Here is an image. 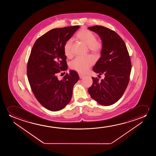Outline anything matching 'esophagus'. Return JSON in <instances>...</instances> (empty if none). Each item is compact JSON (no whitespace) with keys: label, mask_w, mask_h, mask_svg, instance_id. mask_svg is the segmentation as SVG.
<instances>
[{"label":"esophagus","mask_w":156,"mask_h":156,"mask_svg":"<svg viewBox=\"0 0 156 156\" xmlns=\"http://www.w3.org/2000/svg\"><path fill=\"white\" fill-rule=\"evenodd\" d=\"M79 76L80 79H81V78H83L84 77V75H81L80 73H79Z\"/></svg>","instance_id":"34e87169"}]
</instances>
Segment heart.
<instances>
[{
	"instance_id": "obj_1",
	"label": "heart",
	"mask_w": 156,
	"mask_h": 156,
	"mask_svg": "<svg viewBox=\"0 0 156 156\" xmlns=\"http://www.w3.org/2000/svg\"><path fill=\"white\" fill-rule=\"evenodd\" d=\"M76 38L84 44L87 45L88 49L95 53H100L103 48L102 41L96 39L94 32L87 29H82L77 32ZM64 54L67 58H70L73 56L72 41L71 40L66 41L63 47ZM95 58L92 55L86 57H78L71 62L70 67L78 73H83L94 64Z\"/></svg>"
}]
</instances>
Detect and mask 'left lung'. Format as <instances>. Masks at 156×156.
<instances>
[{
    "instance_id": "1",
    "label": "left lung",
    "mask_w": 156,
    "mask_h": 156,
    "mask_svg": "<svg viewBox=\"0 0 156 156\" xmlns=\"http://www.w3.org/2000/svg\"><path fill=\"white\" fill-rule=\"evenodd\" d=\"M88 29L97 33L102 41L101 57L93 71L105 76L101 81L92 77L93 84L88 92L100 105L108 106L117 102L126 90L132 69L130 56L125 43L115 31L101 26Z\"/></svg>"
}]
</instances>
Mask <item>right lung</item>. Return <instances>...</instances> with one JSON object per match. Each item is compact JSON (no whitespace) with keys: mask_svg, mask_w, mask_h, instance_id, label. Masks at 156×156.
Wrapping results in <instances>:
<instances>
[{"mask_svg":"<svg viewBox=\"0 0 156 156\" xmlns=\"http://www.w3.org/2000/svg\"><path fill=\"white\" fill-rule=\"evenodd\" d=\"M79 26L56 28L40 37L34 44L27 63L30 87L39 102L50 111H59L70 102L73 86L79 77L70 70L61 80L58 73L67 70L63 47Z\"/></svg>","mask_w":156,"mask_h":156,"instance_id":"obj_1","label":"right lung"}]
</instances>
